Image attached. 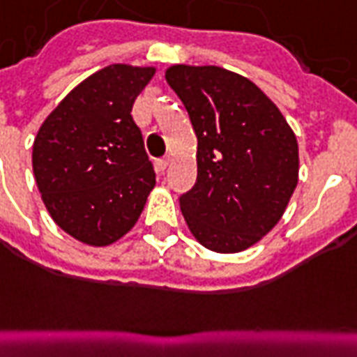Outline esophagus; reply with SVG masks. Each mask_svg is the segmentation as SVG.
<instances>
[{"mask_svg": "<svg viewBox=\"0 0 357 357\" xmlns=\"http://www.w3.org/2000/svg\"><path fill=\"white\" fill-rule=\"evenodd\" d=\"M168 165H170V158H158L157 162H155V168H157L158 174H165Z\"/></svg>", "mask_w": 357, "mask_h": 357, "instance_id": "obj_1", "label": "esophagus"}]
</instances>
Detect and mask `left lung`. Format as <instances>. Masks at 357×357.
Returning a JSON list of instances; mask_svg holds the SVG:
<instances>
[{"instance_id":"obj_1","label":"left lung","mask_w":357,"mask_h":357,"mask_svg":"<svg viewBox=\"0 0 357 357\" xmlns=\"http://www.w3.org/2000/svg\"><path fill=\"white\" fill-rule=\"evenodd\" d=\"M166 81L185 105L197 181L179 206L200 244L236 253L259 242L297 187V138L259 86L218 66H172Z\"/></svg>"}]
</instances>
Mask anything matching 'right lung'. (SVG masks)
Instances as JSON below:
<instances>
[{
    "label": "right lung",
    "mask_w": 357,
    "mask_h": 357,
    "mask_svg": "<svg viewBox=\"0 0 357 357\" xmlns=\"http://www.w3.org/2000/svg\"><path fill=\"white\" fill-rule=\"evenodd\" d=\"M153 68L107 66L84 79L45 119L33 176L51 218L73 238L107 245L130 231L155 187L132 105Z\"/></svg>",
    "instance_id": "1"
}]
</instances>
